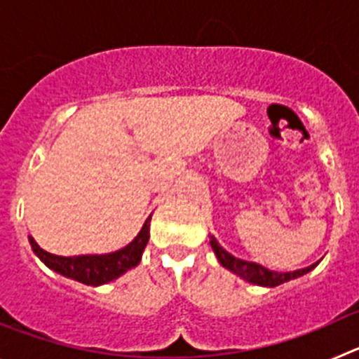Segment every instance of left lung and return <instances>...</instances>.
<instances>
[{"mask_svg": "<svg viewBox=\"0 0 359 359\" xmlns=\"http://www.w3.org/2000/svg\"><path fill=\"white\" fill-rule=\"evenodd\" d=\"M210 244L212 250L217 255L219 262L224 266L226 269L233 271L236 275H239L241 278L244 280L252 282V284H259V286H268V287H275L280 286L284 282L291 280V278L302 277L304 273L311 271V269L315 268L316 264H311L307 268L297 269V271H286V273H280V271H271V269L264 268L261 264H255V262H246L243 259H237L231 253H228L226 250H223V246H219L217 241L214 237H210Z\"/></svg>", "mask_w": 359, "mask_h": 359, "instance_id": "left-lung-1", "label": "left lung"}]
</instances>
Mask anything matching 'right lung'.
Masks as SVG:
<instances>
[{
	"instance_id": "right-lung-1",
	"label": "right lung",
	"mask_w": 359,
	"mask_h": 359,
	"mask_svg": "<svg viewBox=\"0 0 359 359\" xmlns=\"http://www.w3.org/2000/svg\"><path fill=\"white\" fill-rule=\"evenodd\" d=\"M149 223H151V217L145 221L144 228L135 237V241L129 243L126 248L118 250V252L106 253V255L61 257L44 252L32 237L30 244L34 253L53 271L73 278V280L82 282L86 286H100V284L115 280L120 275L126 273L128 269L138 266L142 253H144L145 246L149 243Z\"/></svg>"
}]
</instances>
